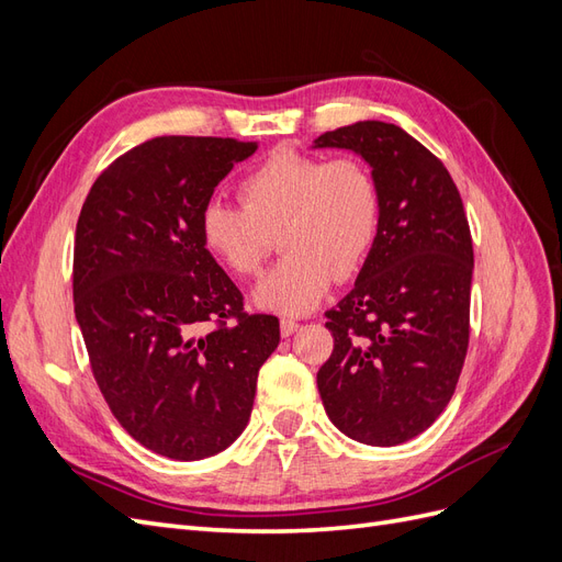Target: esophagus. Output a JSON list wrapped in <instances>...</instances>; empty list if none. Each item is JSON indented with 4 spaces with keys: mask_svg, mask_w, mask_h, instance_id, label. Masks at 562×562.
Masks as SVG:
<instances>
[{
    "mask_svg": "<svg viewBox=\"0 0 562 562\" xmlns=\"http://www.w3.org/2000/svg\"><path fill=\"white\" fill-rule=\"evenodd\" d=\"M297 328H300V323L295 318H285V316L281 318V335L283 337H291Z\"/></svg>",
    "mask_w": 562,
    "mask_h": 562,
    "instance_id": "esophagus-1",
    "label": "esophagus"
}]
</instances>
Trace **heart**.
<instances>
[{"label": "heart", "mask_w": 562, "mask_h": 562, "mask_svg": "<svg viewBox=\"0 0 562 562\" xmlns=\"http://www.w3.org/2000/svg\"><path fill=\"white\" fill-rule=\"evenodd\" d=\"M239 201L203 206L201 244L232 274L250 277L279 234L285 255L255 288V302L291 316L318 307L335 277L361 269L382 223L380 184L353 157L277 149L241 178Z\"/></svg>", "instance_id": "1"}]
</instances>
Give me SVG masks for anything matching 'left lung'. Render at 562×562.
<instances>
[{
    "label": "left lung",
    "mask_w": 562,
    "mask_h": 562,
    "mask_svg": "<svg viewBox=\"0 0 562 562\" xmlns=\"http://www.w3.org/2000/svg\"><path fill=\"white\" fill-rule=\"evenodd\" d=\"M314 147L359 155L382 194L378 241L326 316L335 337L316 384L345 436L391 448L446 411L469 347L473 246L448 168L396 124L356 122Z\"/></svg>",
    "instance_id": "obj_1"
}]
</instances>
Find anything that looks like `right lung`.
<instances>
[{"label": "right lung", "mask_w": 562, "mask_h": 562, "mask_svg": "<svg viewBox=\"0 0 562 562\" xmlns=\"http://www.w3.org/2000/svg\"><path fill=\"white\" fill-rule=\"evenodd\" d=\"M255 149L151 138L98 176L77 220L75 316L93 378L140 446L180 462L241 436L258 372L281 339L277 316L244 312L199 236L215 187Z\"/></svg>", "instance_id": "add662e5"}]
</instances>
